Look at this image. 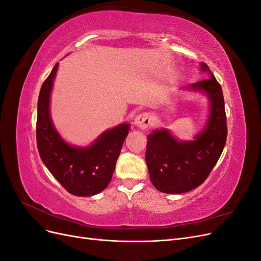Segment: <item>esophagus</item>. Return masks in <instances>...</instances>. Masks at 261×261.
<instances>
[{
  "label": "esophagus",
  "instance_id": "1",
  "mask_svg": "<svg viewBox=\"0 0 261 261\" xmlns=\"http://www.w3.org/2000/svg\"><path fill=\"white\" fill-rule=\"evenodd\" d=\"M152 122H153V117L148 112L138 114L135 117V120H134V124H135L140 129H146L150 127V126L152 125Z\"/></svg>",
  "mask_w": 261,
  "mask_h": 261
}]
</instances>
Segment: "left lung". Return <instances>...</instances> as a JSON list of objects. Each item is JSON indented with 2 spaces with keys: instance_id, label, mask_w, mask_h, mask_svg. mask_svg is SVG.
<instances>
[{
  "instance_id": "left-lung-1",
  "label": "left lung",
  "mask_w": 261,
  "mask_h": 261,
  "mask_svg": "<svg viewBox=\"0 0 261 261\" xmlns=\"http://www.w3.org/2000/svg\"><path fill=\"white\" fill-rule=\"evenodd\" d=\"M200 72L208 78L185 87L204 94L209 113L203 128L193 140H178L168 128L148 135L146 162L152 185L162 193L183 194L201 185L215 168L226 141V116L222 88L208 65Z\"/></svg>"
}]
</instances>
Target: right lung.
Instances as JSON below:
<instances>
[{"mask_svg": "<svg viewBox=\"0 0 261 261\" xmlns=\"http://www.w3.org/2000/svg\"><path fill=\"white\" fill-rule=\"evenodd\" d=\"M59 63L44 81L38 99L37 146L42 162L66 191L75 196H93L105 191L112 178L117 158L130 125L107 129L89 146L68 144L55 128L50 114L51 92Z\"/></svg>", "mask_w": 261, "mask_h": 261, "instance_id": "1", "label": "right lung"}]
</instances>
